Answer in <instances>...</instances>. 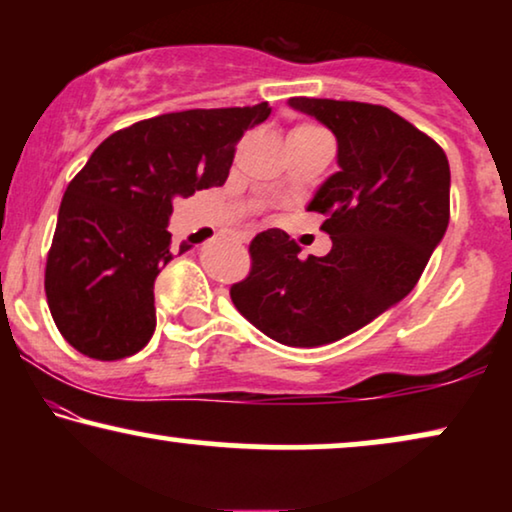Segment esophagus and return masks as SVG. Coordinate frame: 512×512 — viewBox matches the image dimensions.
<instances>
[{
  "label": "esophagus",
  "instance_id": "obj_1",
  "mask_svg": "<svg viewBox=\"0 0 512 512\" xmlns=\"http://www.w3.org/2000/svg\"><path fill=\"white\" fill-rule=\"evenodd\" d=\"M240 242H249V235H240Z\"/></svg>",
  "mask_w": 512,
  "mask_h": 512
}]
</instances>
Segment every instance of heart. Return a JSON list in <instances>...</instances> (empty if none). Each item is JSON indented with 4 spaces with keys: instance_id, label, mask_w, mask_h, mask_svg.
<instances>
[{
    "instance_id": "b5f03b06",
    "label": "heart",
    "mask_w": 512,
    "mask_h": 512,
    "mask_svg": "<svg viewBox=\"0 0 512 512\" xmlns=\"http://www.w3.org/2000/svg\"><path fill=\"white\" fill-rule=\"evenodd\" d=\"M314 132H321L317 125H307V123H303V125H296V128L291 130V135H314Z\"/></svg>"
}]
</instances>
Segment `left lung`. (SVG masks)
<instances>
[{
	"mask_svg": "<svg viewBox=\"0 0 512 512\" xmlns=\"http://www.w3.org/2000/svg\"><path fill=\"white\" fill-rule=\"evenodd\" d=\"M338 139L340 172L314 193L326 256L270 228L249 244L247 279L230 286L237 312L289 347L359 331L408 296L450 223V163L429 135L380 104L291 97Z\"/></svg>",
	"mask_w": 512,
	"mask_h": 512,
	"instance_id": "obj_1",
	"label": "left lung"
}]
</instances>
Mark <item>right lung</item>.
<instances>
[{
	"mask_svg": "<svg viewBox=\"0 0 512 512\" xmlns=\"http://www.w3.org/2000/svg\"><path fill=\"white\" fill-rule=\"evenodd\" d=\"M268 116V102L188 109L97 146L60 202L44 279L55 326L76 352L118 361L146 347L153 282L172 261V200L226 184L237 142Z\"/></svg>",
	"mask_w": 512,
	"mask_h": 512,
	"instance_id": "add662e5",
	"label": "right lung"
}]
</instances>
